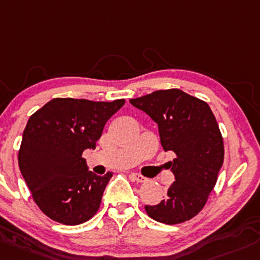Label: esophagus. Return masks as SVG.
<instances>
[{
	"mask_svg": "<svg viewBox=\"0 0 260 260\" xmlns=\"http://www.w3.org/2000/svg\"><path fill=\"white\" fill-rule=\"evenodd\" d=\"M132 178H133V180H136L137 183H144L147 180L146 177H143L142 174H138V173H133Z\"/></svg>",
	"mask_w": 260,
	"mask_h": 260,
	"instance_id": "1",
	"label": "esophagus"
}]
</instances>
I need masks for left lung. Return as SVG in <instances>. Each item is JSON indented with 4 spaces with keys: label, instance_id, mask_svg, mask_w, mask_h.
<instances>
[{
    "label": "left lung",
    "instance_id": "8db88e82",
    "mask_svg": "<svg viewBox=\"0 0 260 260\" xmlns=\"http://www.w3.org/2000/svg\"><path fill=\"white\" fill-rule=\"evenodd\" d=\"M129 102L157 123L163 149L176 154L169 162L176 180L166 199L144 207L146 213L169 225L192 219L206 206L224 160L223 137L212 109L178 88L155 91Z\"/></svg>",
    "mask_w": 260,
    "mask_h": 260
}]
</instances>
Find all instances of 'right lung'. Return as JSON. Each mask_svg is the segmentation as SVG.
I'll list each match as a JSON object with an SVG mask.
<instances>
[{
  "instance_id": "1",
  "label": "right lung",
  "mask_w": 260,
  "mask_h": 260,
  "mask_svg": "<svg viewBox=\"0 0 260 260\" xmlns=\"http://www.w3.org/2000/svg\"><path fill=\"white\" fill-rule=\"evenodd\" d=\"M124 103L53 98L29 117L18 166L35 203L52 220L78 225L98 212L113 173L95 176L82 153L94 148L106 122Z\"/></svg>"
}]
</instances>
